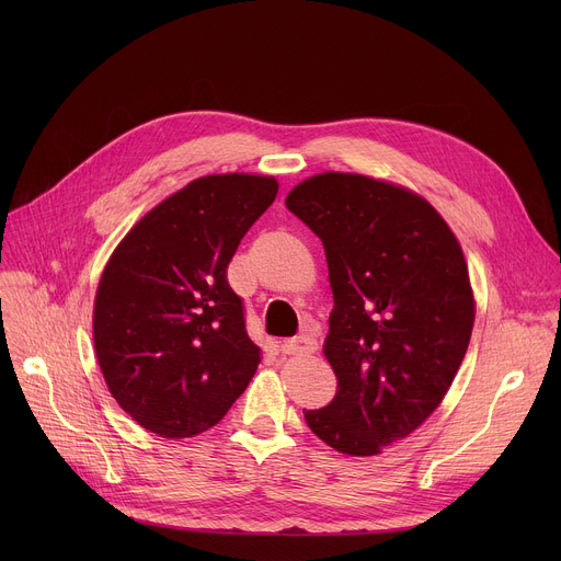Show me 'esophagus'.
Instances as JSON below:
<instances>
[{"mask_svg":"<svg viewBox=\"0 0 561 561\" xmlns=\"http://www.w3.org/2000/svg\"><path fill=\"white\" fill-rule=\"evenodd\" d=\"M317 348H319V344H317L314 335H310V333L282 342V351L288 353V355H310V353H314Z\"/></svg>","mask_w":561,"mask_h":561,"instance_id":"1","label":"esophagus"}]
</instances>
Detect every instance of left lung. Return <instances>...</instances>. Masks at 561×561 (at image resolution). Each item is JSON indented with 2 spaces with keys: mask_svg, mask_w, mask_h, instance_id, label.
I'll use <instances>...</instances> for the list:
<instances>
[{
  "mask_svg": "<svg viewBox=\"0 0 561 561\" xmlns=\"http://www.w3.org/2000/svg\"><path fill=\"white\" fill-rule=\"evenodd\" d=\"M286 206L322 239L333 288L324 355L337 392L306 424L344 455H379L435 413L466 355L461 247L431 202L368 175H312Z\"/></svg>",
  "mask_w": 561,
  "mask_h": 561,
  "instance_id": "1",
  "label": "left lung"
}]
</instances>
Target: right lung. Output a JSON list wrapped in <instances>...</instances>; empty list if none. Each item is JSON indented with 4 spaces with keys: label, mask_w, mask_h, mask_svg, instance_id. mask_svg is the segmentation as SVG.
I'll list each match as a JSON object with an SVG mask.
<instances>
[{
    "label": "right lung",
    "mask_w": 561,
    "mask_h": 561,
    "mask_svg": "<svg viewBox=\"0 0 561 561\" xmlns=\"http://www.w3.org/2000/svg\"><path fill=\"white\" fill-rule=\"evenodd\" d=\"M277 191L271 175L197 178L150 208L108 257L93 306L95 355L141 428L195 437L253 379L260 346L226 268Z\"/></svg>",
    "instance_id": "add662e5"
}]
</instances>
